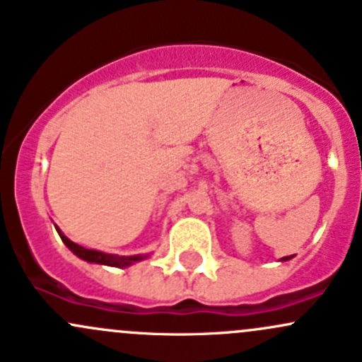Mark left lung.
<instances>
[{
    "label": "left lung",
    "mask_w": 362,
    "mask_h": 362,
    "mask_svg": "<svg viewBox=\"0 0 362 362\" xmlns=\"http://www.w3.org/2000/svg\"><path fill=\"white\" fill-rule=\"evenodd\" d=\"M289 259H293V255H286V257H282L280 261H289Z\"/></svg>",
    "instance_id": "left-lung-1"
}]
</instances>
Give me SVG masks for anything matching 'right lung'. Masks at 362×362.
Wrapping results in <instances>:
<instances>
[{"instance_id": "1", "label": "right lung", "mask_w": 362, "mask_h": 362, "mask_svg": "<svg viewBox=\"0 0 362 362\" xmlns=\"http://www.w3.org/2000/svg\"><path fill=\"white\" fill-rule=\"evenodd\" d=\"M56 231L59 233L61 240H63L64 245L68 247L76 257L83 259L87 262H94V264H103V266H113V268H127V266L134 264V262H140L144 259L148 257V254H136V255H117V254H105V252L86 249V247L78 245V243L71 242V240L64 236V233L61 231L56 226Z\"/></svg>"}]
</instances>
